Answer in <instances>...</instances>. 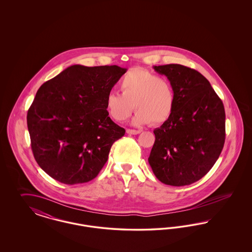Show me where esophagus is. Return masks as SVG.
Returning a JSON list of instances; mask_svg holds the SVG:
<instances>
[{
    "label": "esophagus",
    "instance_id": "34e87169",
    "mask_svg": "<svg viewBox=\"0 0 252 252\" xmlns=\"http://www.w3.org/2000/svg\"><path fill=\"white\" fill-rule=\"evenodd\" d=\"M126 133L127 134H131V135H137L140 134L141 130H134V129H126Z\"/></svg>",
    "mask_w": 252,
    "mask_h": 252
}]
</instances>
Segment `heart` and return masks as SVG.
Masks as SVG:
<instances>
[{
    "instance_id": "heart-1",
    "label": "heart",
    "mask_w": 252,
    "mask_h": 252,
    "mask_svg": "<svg viewBox=\"0 0 252 252\" xmlns=\"http://www.w3.org/2000/svg\"><path fill=\"white\" fill-rule=\"evenodd\" d=\"M119 89L121 94L110 92L106 97V109L112 120H126L134 107L137 111L132 118L133 126H143L151 123L159 126L166 123L174 112L176 94L173 85L167 78L149 70H129L122 77Z\"/></svg>"
}]
</instances>
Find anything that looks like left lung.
I'll list each match as a JSON object with an SVG mask.
<instances>
[{
	"label": "left lung",
	"mask_w": 252,
	"mask_h": 252,
	"mask_svg": "<svg viewBox=\"0 0 252 252\" xmlns=\"http://www.w3.org/2000/svg\"><path fill=\"white\" fill-rule=\"evenodd\" d=\"M166 75L176 94L170 119L154 130L148 162L157 179L185 186L202 179L225 143V108L200 72L180 64L153 66Z\"/></svg>",
	"instance_id": "left-lung-1"
}]
</instances>
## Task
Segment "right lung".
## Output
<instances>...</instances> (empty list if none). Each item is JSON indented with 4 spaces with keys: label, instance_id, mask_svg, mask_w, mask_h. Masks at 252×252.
<instances>
[{
    "label": "right lung",
    "instance_id": "add662e5",
    "mask_svg": "<svg viewBox=\"0 0 252 252\" xmlns=\"http://www.w3.org/2000/svg\"><path fill=\"white\" fill-rule=\"evenodd\" d=\"M126 69L72 65L41 85L27 112L35 159L64 184L94 180L126 130L108 116L106 97Z\"/></svg>",
    "mask_w": 252,
    "mask_h": 252
}]
</instances>
